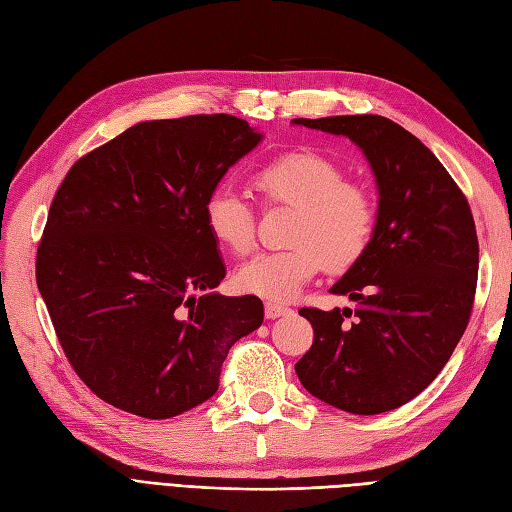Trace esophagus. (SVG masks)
I'll use <instances>...</instances> for the list:
<instances>
[{"instance_id":"obj_1","label":"esophagus","mask_w":512,"mask_h":512,"mask_svg":"<svg viewBox=\"0 0 512 512\" xmlns=\"http://www.w3.org/2000/svg\"><path fill=\"white\" fill-rule=\"evenodd\" d=\"M290 309L286 307V305H282V303H275V301H267L265 303V316L267 318H280V316H284V314H288Z\"/></svg>"}]
</instances>
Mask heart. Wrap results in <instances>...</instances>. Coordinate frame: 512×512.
Here are the masks:
<instances>
[{"instance_id": "1", "label": "heart", "mask_w": 512, "mask_h": 512, "mask_svg": "<svg viewBox=\"0 0 512 512\" xmlns=\"http://www.w3.org/2000/svg\"><path fill=\"white\" fill-rule=\"evenodd\" d=\"M262 205L294 209L284 250L256 254L237 271L241 290L267 299H290L327 262L346 269L363 256L376 230V203L365 185L348 181L344 168L314 149H290L260 164L252 175ZM213 241L235 256L256 245V213L230 185L215 188L205 203Z\"/></svg>"}]
</instances>
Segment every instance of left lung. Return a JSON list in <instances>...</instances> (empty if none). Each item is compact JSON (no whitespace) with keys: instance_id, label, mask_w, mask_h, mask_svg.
Instances as JSON below:
<instances>
[{"instance_id":"left-lung-1","label":"left lung","mask_w":512,"mask_h":512,"mask_svg":"<svg viewBox=\"0 0 512 512\" xmlns=\"http://www.w3.org/2000/svg\"><path fill=\"white\" fill-rule=\"evenodd\" d=\"M344 134L378 181L376 230L331 292L354 309L301 307L314 344L294 371L305 389L352 414L408 404L436 380L466 331L478 277V237L466 194L440 160L380 115L294 119Z\"/></svg>"}]
</instances>
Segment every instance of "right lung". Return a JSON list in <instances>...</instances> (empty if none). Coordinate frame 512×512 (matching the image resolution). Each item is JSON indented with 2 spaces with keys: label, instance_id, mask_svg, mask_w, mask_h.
I'll return each instance as SVG.
<instances>
[{
  "label": "right lung",
  "instance_id": "right-lung-1",
  "mask_svg": "<svg viewBox=\"0 0 512 512\" xmlns=\"http://www.w3.org/2000/svg\"><path fill=\"white\" fill-rule=\"evenodd\" d=\"M232 115L143 121L85 153L53 198L36 282L72 369L106 404L170 418L220 386L230 346L265 312L222 297L205 203L260 143Z\"/></svg>",
  "mask_w": 512,
  "mask_h": 512
}]
</instances>
